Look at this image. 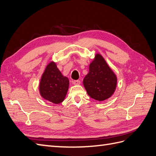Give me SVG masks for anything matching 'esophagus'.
<instances>
[{
  "label": "esophagus",
  "instance_id": "1",
  "mask_svg": "<svg viewBox=\"0 0 156 156\" xmlns=\"http://www.w3.org/2000/svg\"><path fill=\"white\" fill-rule=\"evenodd\" d=\"M73 85H80L81 81L79 80H75V81H73Z\"/></svg>",
  "mask_w": 156,
  "mask_h": 156
}]
</instances>
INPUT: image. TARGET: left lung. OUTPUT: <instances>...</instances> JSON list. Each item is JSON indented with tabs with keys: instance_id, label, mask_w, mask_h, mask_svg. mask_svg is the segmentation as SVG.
Returning a JSON list of instances; mask_svg holds the SVG:
<instances>
[{
	"instance_id": "left-lung-1",
	"label": "left lung",
	"mask_w": 156,
	"mask_h": 156,
	"mask_svg": "<svg viewBox=\"0 0 156 156\" xmlns=\"http://www.w3.org/2000/svg\"><path fill=\"white\" fill-rule=\"evenodd\" d=\"M117 77L101 54H97L89 65V71L84 79L83 85L87 94L98 101H103L115 93Z\"/></svg>"
}]
</instances>
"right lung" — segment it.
<instances>
[{"label": "right lung", "instance_id": "obj_1", "mask_svg": "<svg viewBox=\"0 0 156 156\" xmlns=\"http://www.w3.org/2000/svg\"><path fill=\"white\" fill-rule=\"evenodd\" d=\"M69 85V79L62 74L55 62H51L41 75L39 85L40 95L45 100L59 104L65 99Z\"/></svg>", "mask_w": 156, "mask_h": 156}]
</instances>
